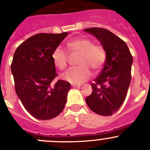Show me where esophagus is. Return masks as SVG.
<instances>
[{"mask_svg":"<svg viewBox=\"0 0 150 150\" xmlns=\"http://www.w3.org/2000/svg\"><path fill=\"white\" fill-rule=\"evenodd\" d=\"M72 87L76 88V87H80V86H81V85H79V84H72Z\"/></svg>","mask_w":150,"mask_h":150,"instance_id":"1","label":"esophagus"}]
</instances>
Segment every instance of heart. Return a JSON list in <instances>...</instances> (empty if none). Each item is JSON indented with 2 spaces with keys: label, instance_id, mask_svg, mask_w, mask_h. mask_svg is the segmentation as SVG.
<instances>
[{
  "label": "heart",
  "instance_id": "heart-1",
  "mask_svg": "<svg viewBox=\"0 0 150 150\" xmlns=\"http://www.w3.org/2000/svg\"><path fill=\"white\" fill-rule=\"evenodd\" d=\"M69 52L79 54L77 64L79 66L71 67L62 75V78L71 83H82L91 75V69L98 72L106 62L107 54L104 47L93 43L91 39L77 38L67 44ZM51 59L54 65L60 69L67 67L69 62L67 52L58 46L53 51Z\"/></svg>",
  "mask_w": 150,
  "mask_h": 150
}]
</instances>
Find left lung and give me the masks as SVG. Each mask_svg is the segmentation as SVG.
I'll return each mask as SVG.
<instances>
[{
  "label": "left lung",
  "instance_id": "1",
  "mask_svg": "<svg viewBox=\"0 0 150 150\" xmlns=\"http://www.w3.org/2000/svg\"><path fill=\"white\" fill-rule=\"evenodd\" d=\"M84 31L101 42L107 54L102 70L91 83L93 91L86 102L96 114L112 115L120 109L126 96L131 83L133 57L126 43L107 29L91 28Z\"/></svg>",
  "mask_w": 150,
  "mask_h": 150
}]
</instances>
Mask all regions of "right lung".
I'll return each instance as SVG.
<instances>
[{"label":"right lung","instance_id":"add662e5","mask_svg":"<svg viewBox=\"0 0 150 150\" xmlns=\"http://www.w3.org/2000/svg\"><path fill=\"white\" fill-rule=\"evenodd\" d=\"M67 34L38 33L13 54L11 69L16 93L27 111L39 120L57 117L65 106L70 83L62 80L51 83L58 75L51 54Z\"/></svg>","mask_w":150,"mask_h":150}]
</instances>
